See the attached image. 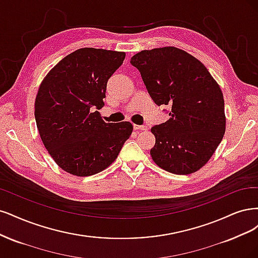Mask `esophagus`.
Masks as SVG:
<instances>
[{
	"label": "esophagus",
	"instance_id": "esophagus-1",
	"mask_svg": "<svg viewBox=\"0 0 258 258\" xmlns=\"http://www.w3.org/2000/svg\"><path fill=\"white\" fill-rule=\"evenodd\" d=\"M134 130H136V131H146L147 126H145V125H136V124H134Z\"/></svg>",
	"mask_w": 258,
	"mask_h": 258
}]
</instances>
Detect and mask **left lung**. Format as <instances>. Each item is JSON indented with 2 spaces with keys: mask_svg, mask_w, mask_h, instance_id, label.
Instances as JSON below:
<instances>
[{
  "mask_svg": "<svg viewBox=\"0 0 258 258\" xmlns=\"http://www.w3.org/2000/svg\"><path fill=\"white\" fill-rule=\"evenodd\" d=\"M139 71L153 102L169 105V120L154 125V163L176 174L197 171L210 160L225 133L224 98L219 85L196 57L174 47L138 52Z\"/></svg>",
  "mask_w": 258,
  "mask_h": 258,
  "instance_id": "obj_1",
  "label": "left lung"
}]
</instances>
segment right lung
<instances>
[{
    "label": "right lung",
    "instance_id": "1",
    "mask_svg": "<svg viewBox=\"0 0 258 258\" xmlns=\"http://www.w3.org/2000/svg\"><path fill=\"white\" fill-rule=\"evenodd\" d=\"M124 57V52L81 48L41 82L36 125L49 154L66 172L87 177L104 170L130 138L132 123H106L97 111L105 105L107 81Z\"/></svg>",
    "mask_w": 258,
    "mask_h": 258
}]
</instances>
